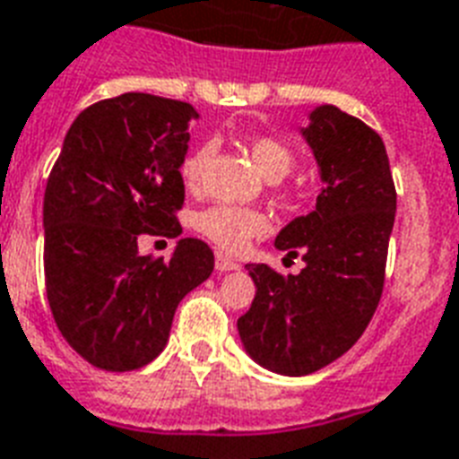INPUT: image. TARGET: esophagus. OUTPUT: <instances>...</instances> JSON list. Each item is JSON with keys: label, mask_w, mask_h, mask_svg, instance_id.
<instances>
[{"label": "esophagus", "mask_w": 459, "mask_h": 459, "mask_svg": "<svg viewBox=\"0 0 459 459\" xmlns=\"http://www.w3.org/2000/svg\"><path fill=\"white\" fill-rule=\"evenodd\" d=\"M214 266H216V272H236L238 262H233V259H230L229 255H223V252H216Z\"/></svg>", "instance_id": "esophagus-1"}]
</instances>
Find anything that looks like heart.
Segmentation results:
<instances>
[{
    "label": "heart",
    "mask_w": 459,
    "mask_h": 459,
    "mask_svg": "<svg viewBox=\"0 0 459 459\" xmlns=\"http://www.w3.org/2000/svg\"><path fill=\"white\" fill-rule=\"evenodd\" d=\"M214 154V145L204 143L197 150L187 154L180 164V176L186 180V186H197L204 166ZM250 157L255 161L262 176L266 180H281L286 178L288 173L293 171L295 154L290 147L283 145L276 138H255L250 143ZM195 226L202 236L214 240L219 247L230 252L243 250L245 245L250 243V238L266 229V219L262 212L250 207H238V204H214V207L204 209L195 219Z\"/></svg>",
    "instance_id": "1"
}]
</instances>
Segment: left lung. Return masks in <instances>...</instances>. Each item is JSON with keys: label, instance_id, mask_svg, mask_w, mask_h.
<instances>
[{"label": "left lung", "instance_id": "8db88e82", "mask_svg": "<svg viewBox=\"0 0 459 459\" xmlns=\"http://www.w3.org/2000/svg\"><path fill=\"white\" fill-rule=\"evenodd\" d=\"M302 138L324 183L316 207L281 229L276 247L300 273L247 264L255 300L238 319L245 352L264 369L307 377L345 355L377 312L395 221V186L381 135L333 104L309 114Z\"/></svg>", "mask_w": 459, "mask_h": 459}]
</instances>
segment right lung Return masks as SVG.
Returning <instances> with one entry per match:
<instances>
[{
	"label": "right lung",
	"instance_id": "add662e5",
	"mask_svg": "<svg viewBox=\"0 0 459 459\" xmlns=\"http://www.w3.org/2000/svg\"><path fill=\"white\" fill-rule=\"evenodd\" d=\"M193 104L126 92L78 114L47 178V300L61 335L92 367L133 371L164 350L178 302L214 272V252L180 238L171 259L138 238L180 236Z\"/></svg>",
	"mask_w": 459,
	"mask_h": 459
}]
</instances>
